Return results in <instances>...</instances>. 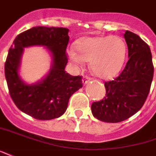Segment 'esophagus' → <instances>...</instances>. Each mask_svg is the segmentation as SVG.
<instances>
[{"label": "esophagus", "instance_id": "esophagus-1", "mask_svg": "<svg viewBox=\"0 0 156 156\" xmlns=\"http://www.w3.org/2000/svg\"><path fill=\"white\" fill-rule=\"evenodd\" d=\"M90 80H91V78H89L88 76H84V77L82 78V84H83V86L87 84Z\"/></svg>", "mask_w": 156, "mask_h": 156}]
</instances>
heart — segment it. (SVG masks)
Wrapping results in <instances>:
<instances>
[{
    "instance_id": "obj_1",
    "label": "heart",
    "mask_w": 156,
    "mask_h": 156,
    "mask_svg": "<svg viewBox=\"0 0 156 156\" xmlns=\"http://www.w3.org/2000/svg\"><path fill=\"white\" fill-rule=\"evenodd\" d=\"M76 51L69 50L67 56L70 63L81 67L89 62L93 75L101 79H110L121 70L126 56V45L117 35L84 36L75 45Z\"/></svg>"
}]
</instances>
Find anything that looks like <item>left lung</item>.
Masks as SVG:
<instances>
[{
    "label": "left lung",
    "instance_id": "8db88e82",
    "mask_svg": "<svg viewBox=\"0 0 156 156\" xmlns=\"http://www.w3.org/2000/svg\"><path fill=\"white\" fill-rule=\"evenodd\" d=\"M129 59L121 75L105 82L103 100L91 106L92 115L109 123L121 122L133 116L143 107L154 76L150 47L136 34L126 30L123 35Z\"/></svg>",
    "mask_w": 156,
    "mask_h": 156
}]
</instances>
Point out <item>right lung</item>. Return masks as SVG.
<instances>
[{
    "label": "right lung",
    "mask_w": 156,
    "mask_h": 156,
    "mask_svg": "<svg viewBox=\"0 0 156 156\" xmlns=\"http://www.w3.org/2000/svg\"><path fill=\"white\" fill-rule=\"evenodd\" d=\"M67 28L35 26L19 34L13 41L5 64V76L10 96L22 112L41 121L52 120L66 111L69 98L82 87L81 76L65 71V50L69 36ZM44 46L51 58L48 74L29 84L20 76L24 48Z\"/></svg>",
    "instance_id": "obj_1"
}]
</instances>
